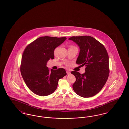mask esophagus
<instances>
[{"label":"esophagus","instance_id":"34e87169","mask_svg":"<svg viewBox=\"0 0 129 129\" xmlns=\"http://www.w3.org/2000/svg\"><path fill=\"white\" fill-rule=\"evenodd\" d=\"M66 73H67V74H71V72H70V71L68 70H66Z\"/></svg>","mask_w":129,"mask_h":129}]
</instances>
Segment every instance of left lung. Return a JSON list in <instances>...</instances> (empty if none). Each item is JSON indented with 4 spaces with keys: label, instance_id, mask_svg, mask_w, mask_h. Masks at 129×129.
I'll return each instance as SVG.
<instances>
[{
    "label": "left lung",
    "instance_id": "1",
    "mask_svg": "<svg viewBox=\"0 0 129 129\" xmlns=\"http://www.w3.org/2000/svg\"><path fill=\"white\" fill-rule=\"evenodd\" d=\"M77 44L80 52L76 63L85 65V73L75 71L71 74L76 78L73 85L74 92L82 97H91L101 91L109 74V57L104 46L89 36L72 37L68 39Z\"/></svg>",
    "mask_w": 129,
    "mask_h": 129
}]
</instances>
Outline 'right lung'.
Here are the masks:
<instances>
[{
    "mask_svg": "<svg viewBox=\"0 0 129 129\" xmlns=\"http://www.w3.org/2000/svg\"><path fill=\"white\" fill-rule=\"evenodd\" d=\"M66 39V37H40L25 48L20 71L25 84L32 92L41 96L51 94L56 89L59 79L67 74L63 68L50 71L46 67L47 62L54 59L55 48Z\"/></svg>",
    "mask_w": 129,
    "mask_h": 129,
    "instance_id": "obj_1",
    "label": "right lung"
}]
</instances>
